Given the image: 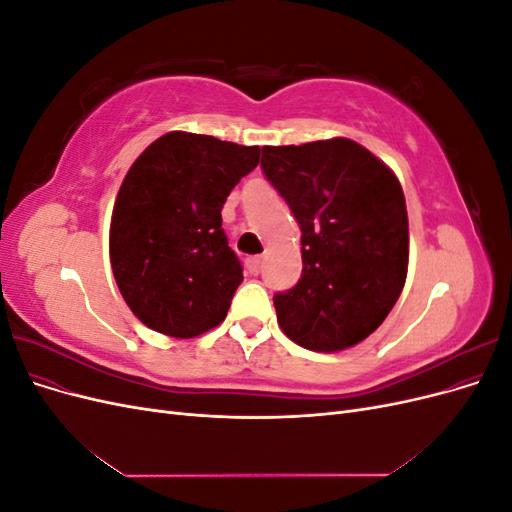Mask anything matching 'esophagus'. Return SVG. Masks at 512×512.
I'll return each mask as SVG.
<instances>
[{"instance_id":"34e87169","label":"esophagus","mask_w":512,"mask_h":512,"mask_svg":"<svg viewBox=\"0 0 512 512\" xmlns=\"http://www.w3.org/2000/svg\"><path fill=\"white\" fill-rule=\"evenodd\" d=\"M260 265H262V256L247 258V271H250L252 275H258V271H260Z\"/></svg>"}]
</instances>
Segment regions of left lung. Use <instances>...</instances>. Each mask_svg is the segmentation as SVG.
<instances>
[{
  "label": "left lung",
  "instance_id": "8db88e82",
  "mask_svg": "<svg viewBox=\"0 0 512 512\" xmlns=\"http://www.w3.org/2000/svg\"><path fill=\"white\" fill-rule=\"evenodd\" d=\"M260 166L301 228V280L273 297L280 329L314 352L361 344L406 284L410 235L399 179L344 136L262 147Z\"/></svg>",
  "mask_w": 512,
  "mask_h": 512
}]
</instances>
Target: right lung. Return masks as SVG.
I'll list each match as a JSON object with an SVG mask.
<instances>
[{"label":"right lung","mask_w":512,"mask_h":512,"mask_svg":"<svg viewBox=\"0 0 512 512\" xmlns=\"http://www.w3.org/2000/svg\"><path fill=\"white\" fill-rule=\"evenodd\" d=\"M258 162L260 147L181 130L134 160L115 198L108 252L121 297L145 327L190 339L224 322L243 273L220 211Z\"/></svg>","instance_id":"1"}]
</instances>
